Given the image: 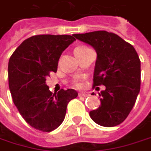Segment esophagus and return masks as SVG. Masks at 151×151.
I'll return each instance as SVG.
<instances>
[{
    "label": "esophagus",
    "mask_w": 151,
    "mask_h": 151,
    "mask_svg": "<svg viewBox=\"0 0 151 151\" xmlns=\"http://www.w3.org/2000/svg\"><path fill=\"white\" fill-rule=\"evenodd\" d=\"M78 95H79V96H84V97H88L90 94H89L88 93H86V92H81V93H78Z\"/></svg>",
    "instance_id": "esophagus-1"
}]
</instances>
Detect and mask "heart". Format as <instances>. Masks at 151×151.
I'll list each match as a JSON object with an SVG mask.
<instances>
[{"mask_svg":"<svg viewBox=\"0 0 151 151\" xmlns=\"http://www.w3.org/2000/svg\"><path fill=\"white\" fill-rule=\"evenodd\" d=\"M86 47H84V46H78V47H77L75 49V50H82V49H86Z\"/></svg>","mask_w":151,"mask_h":151,"instance_id":"1","label":"heart"}]
</instances>
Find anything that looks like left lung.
Listing matches in <instances>:
<instances>
[{
	"mask_svg": "<svg viewBox=\"0 0 151 151\" xmlns=\"http://www.w3.org/2000/svg\"><path fill=\"white\" fill-rule=\"evenodd\" d=\"M73 37L95 50L93 86H106L99 93L101 104L89 113L90 117L103 127L121 124L132 110L140 92L141 61L136 50L116 34L105 30Z\"/></svg>",
	"mask_w": 151,
	"mask_h": 151,
	"instance_id": "8db88e82",
	"label": "left lung"
}]
</instances>
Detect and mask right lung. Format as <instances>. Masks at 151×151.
<instances>
[{
	"instance_id": "right-lung-1",
	"label": "right lung",
	"mask_w": 151,
	"mask_h": 151,
	"mask_svg": "<svg viewBox=\"0 0 151 151\" xmlns=\"http://www.w3.org/2000/svg\"><path fill=\"white\" fill-rule=\"evenodd\" d=\"M73 36H33L16 48L9 61V85L15 106L27 123L44 132L63 122L67 104L78 96L74 89L52 93L46 85L50 73L57 72L63 51L76 40Z\"/></svg>"
}]
</instances>
